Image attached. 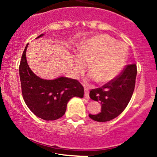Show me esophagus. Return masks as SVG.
Wrapping results in <instances>:
<instances>
[{
    "label": "esophagus",
    "mask_w": 157,
    "mask_h": 157,
    "mask_svg": "<svg viewBox=\"0 0 157 157\" xmlns=\"http://www.w3.org/2000/svg\"><path fill=\"white\" fill-rule=\"evenodd\" d=\"M84 98L89 99L90 96H89V89L87 87L84 86Z\"/></svg>",
    "instance_id": "34e87169"
}]
</instances>
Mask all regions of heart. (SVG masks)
Returning <instances> with one entry per match:
<instances>
[{"label":"heart","instance_id":"b5f03b06","mask_svg":"<svg viewBox=\"0 0 157 157\" xmlns=\"http://www.w3.org/2000/svg\"><path fill=\"white\" fill-rule=\"evenodd\" d=\"M128 58V48L108 35H99L80 46L78 56L75 59V75L85 70L90 62V78L98 82L112 80L119 73Z\"/></svg>","mask_w":157,"mask_h":157}]
</instances>
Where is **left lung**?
<instances>
[{
	"label": "left lung",
	"mask_w": 157,
	"mask_h": 157,
	"mask_svg": "<svg viewBox=\"0 0 157 157\" xmlns=\"http://www.w3.org/2000/svg\"><path fill=\"white\" fill-rule=\"evenodd\" d=\"M136 64L126 65L121 72L101 87L92 89L90 97L101 105L100 113L92 115L90 118L96 121H107L117 117L128 106L134 90Z\"/></svg>",
	"instance_id": "8db88e82"
}]
</instances>
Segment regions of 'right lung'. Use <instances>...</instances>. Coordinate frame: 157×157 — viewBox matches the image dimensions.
<instances>
[{
  "label": "right lung",
  "mask_w": 157,
  "mask_h": 157,
  "mask_svg": "<svg viewBox=\"0 0 157 157\" xmlns=\"http://www.w3.org/2000/svg\"><path fill=\"white\" fill-rule=\"evenodd\" d=\"M27 46L19 66L23 98L29 110L37 117L47 121L56 120L64 115L67 105L72 98H83L84 87L76 79L59 77L46 80L37 76L26 61Z\"/></svg>",
  "instance_id": "add662e5"
}]
</instances>
